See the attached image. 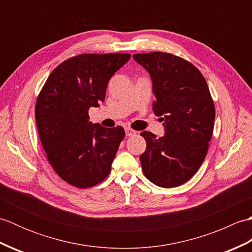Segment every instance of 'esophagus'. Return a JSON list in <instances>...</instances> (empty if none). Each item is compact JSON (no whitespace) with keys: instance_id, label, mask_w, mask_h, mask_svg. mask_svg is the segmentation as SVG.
Listing matches in <instances>:
<instances>
[{"instance_id":"obj_1","label":"esophagus","mask_w":252,"mask_h":252,"mask_svg":"<svg viewBox=\"0 0 252 252\" xmlns=\"http://www.w3.org/2000/svg\"><path fill=\"white\" fill-rule=\"evenodd\" d=\"M126 136H133V135L136 134V131L131 129V127H126Z\"/></svg>"}]
</instances>
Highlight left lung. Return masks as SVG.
Segmentation results:
<instances>
[{
  "label": "left lung",
  "mask_w": 252,
  "mask_h": 252,
  "mask_svg": "<svg viewBox=\"0 0 252 252\" xmlns=\"http://www.w3.org/2000/svg\"><path fill=\"white\" fill-rule=\"evenodd\" d=\"M133 58L151 74L153 109L165 131L160 137L141 133L146 141L140 157L144 175L160 187L180 186L195 175L208 153L216 117L210 91L202 73L184 58L163 52Z\"/></svg>",
  "instance_id": "8db88e82"
}]
</instances>
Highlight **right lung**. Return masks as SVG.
Masks as SVG:
<instances>
[{
  "mask_svg": "<svg viewBox=\"0 0 252 252\" xmlns=\"http://www.w3.org/2000/svg\"><path fill=\"white\" fill-rule=\"evenodd\" d=\"M130 54H80L58 65L47 78L35 103V122L46 158L62 180L89 189L108 176L123 127L89 121V109L105 100L114 73Z\"/></svg>",
  "mask_w": 252,
  "mask_h": 252,
  "instance_id": "add662e5",
  "label": "right lung"
}]
</instances>
